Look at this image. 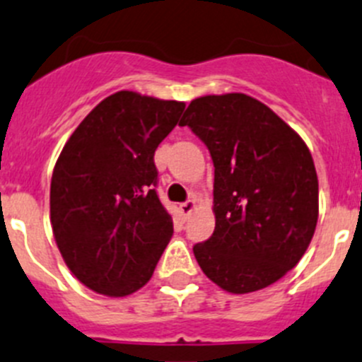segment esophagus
Returning a JSON list of instances; mask_svg holds the SVG:
<instances>
[{
    "label": "esophagus",
    "mask_w": 362,
    "mask_h": 362,
    "mask_svg": "<svg viewBox=\"0 0 362 362\" xmlns=\"http://www.w3.org/2000/svg\"><path fill=\"white\" fill-rule=\"evenodd\" d=\"M195 208H197V201H195V199H190V201L181 202V204H179V211H181V215L183 216L190 215Z\"/></svg>",
    "instance_id": "esophagus-1"
}]
</instances>
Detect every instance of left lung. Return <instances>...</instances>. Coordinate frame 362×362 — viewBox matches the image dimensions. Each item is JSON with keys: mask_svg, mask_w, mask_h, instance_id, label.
<instances>
[{"mask_svg": "<svg viewBox=\"0 0 362 362\" xmlns=\"http://www.w3.org/2000/svg\"><path fill=\"white\" fill-rule=\"evenodd\" d=\"M188 126L215 165L211 238L194 247L216 286L243 295L286 275L318 222V177L304 140L267 105L247 94L197 98Z\"/></svg>", "mask_w": 362, "mask_h": 362, "instance_id": "left-lung-1", "label": "left lung"}]
</instances>
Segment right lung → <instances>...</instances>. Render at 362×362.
I'll return each mask as SVG.
<instances>
[{
    "label": "right lung",
    "mask_w": 362,
    "mask_h": 362,
    "mask_svg": "<svg viewBox=\"0 0 362 362\" xmlns=\"http://www.w3.org/2000/svg\"><path fill=\"white\" fill-rule=\"evenodd\" d=\"M185 103L120 90L103 99L65 142L51 177L58 250L85 286L126 297L146 286L170 242L158 199L154 151Z\"/></svg>",
    "instance_id": "obj_1"
}]
</instances>
